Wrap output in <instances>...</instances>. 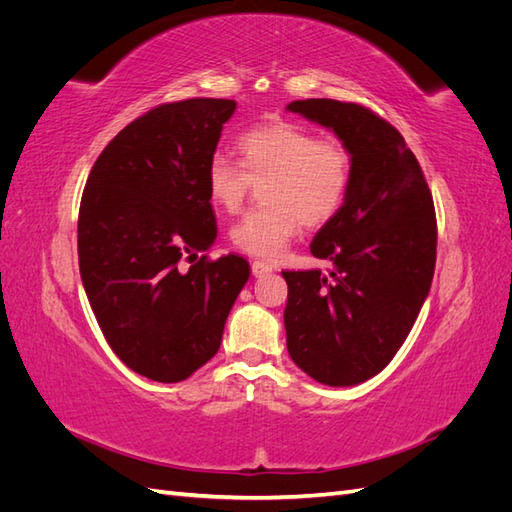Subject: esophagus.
Wrapping results in <instances>:
<instances>
[{
    "label": "esophagus",
    "instance_id": "esophagus-1",
    "mask_svg": "<svg viewBox=\"0 0 512 512\" xmlns=\"http://www.w3.org/2000/svg\"><path fill=\"white\" fill-rule=\"evenodd\" d=\"M273 269H275V267L269 265V262H265V260H254V262H252V273H254V277H265V275H269Z\"/></svg>",
    "mask_w": 512,
    "mask_h": 512
}]
</instances>
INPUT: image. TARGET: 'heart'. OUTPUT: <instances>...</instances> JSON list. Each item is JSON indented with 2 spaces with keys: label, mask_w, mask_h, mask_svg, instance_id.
<instances>
[{
  "label": "heart",
  "mask_w": 512,
  "mask_h": 512,
  "mask_svg": "<svg viewBox=\"0 0 512 512\" xmlns=\"http://www.w3.org/2000/svg\"><path fill=\"white\" fill-rule=\"evenodd\" d=\"M239 164L213 156L207 194L215 209L235 213L252 190L262 188V207L232 226L237 250L277 258L305 226H322L342 209L352 179V153L335 138H318L297 123H271L239 136Z\"/></svg>",
  "instance_id": "1"
}]
</instances>
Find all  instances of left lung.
I'll return each mask as SVG.
<instances>
[{"mask_svg": "<svg viewBox=\"0 0 512 512\" xmlns=\"http://www.w3.org/2000/svg\"><path fill=\"white\" fill-rule=\"evenodd\" d=\"M286 108L331 128L352 153L344 205L309 245L333 269L282 271L288 354L314 380L352 386L380 374L414 327L436 269V209L421 164L389 121L329 98Z\"/></svg>", "mask_w": 512, "mask_h": 512, "instance_id": "8db88e82", "label": "left lung"}]
</instances>
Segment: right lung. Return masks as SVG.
<instances>
[{
	"label": "right lung",
	"mask_w": 512,
	"mask_h": 512,
	"mask_svg": "<svg viewBox=\"0 0 512 512\" xmlns=\"http://www.w3.org/2000/svg\"><path fill=\"white\" fill-rule=\"evenodd\" d=\"M235 108L218 98L151 108L104 147L85 183L79 267L87 299L108 346L149 380L181 382L220 350L250 277L241 256H198L218 237L207 164Z\"/></svg>",
	"instance_id": "add662e5"
}]
</instances>
